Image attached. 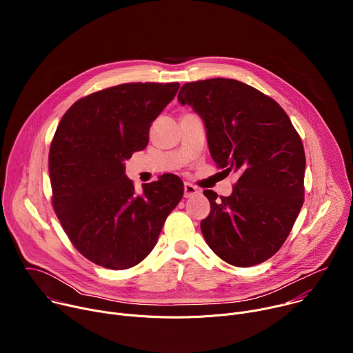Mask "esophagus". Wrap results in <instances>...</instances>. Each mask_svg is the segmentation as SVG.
<instances>
[{"mask_svg": "<svg viewBox=\"0 0 353 353\" xmlns=\"http://www.w3.org/2000/svg\"><path fill=\"white\" fill-rule=\"evenodd\" d=\"M201 192L199 188H196L195 185H192L191 183H184V198H191L195 196Z\"/></svg>", "mask_w": 353, "mask_h": 353, "instance_id": "1", "label": "esophagus"}]
</instances>
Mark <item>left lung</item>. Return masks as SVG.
Masks as SVG:
<instances>
[{"label":"left lung","instance_id":"8db88e82","mask_svg":"<svg viewBox=\"0 0 353 353\" xmlns=\"http://www.w3.org/2000/svg\"><path fill=\"white\" fill-rule=\"evenodd\" d=\"M177 99L204 120L216 166L239 173L229 196L204 191L211 214L201 222L203 236L232 265L264 263L303 205L306 157L299 134L274 99L236 79L188 82Z\"/></svg>","mask_w":353,"mask_h":353}]
</instances>
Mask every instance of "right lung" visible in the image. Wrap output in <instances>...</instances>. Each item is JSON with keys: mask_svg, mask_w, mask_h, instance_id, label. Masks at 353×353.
Wrapping results in <instances>:
<instances>
[{"mask_svg": "<svg viewBox=\"0 0 353 353\" xmlns=\"http://www.w3.org/2000/svg\"><path fill=\"white\" fill-rule=\"evenodd\" d=\"M180 85L123 83L79 99L63 116L48 154L53 207L89 261L110 270L141 263L155 247L183 181L162 176L137 194L124 162L145 149L149 127Z\"/></svg>", "mask_w": 353, "mask_h": 353, "instance_id": "right-lung-1", "label": "right lung"}]
</instances>
